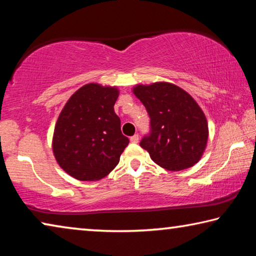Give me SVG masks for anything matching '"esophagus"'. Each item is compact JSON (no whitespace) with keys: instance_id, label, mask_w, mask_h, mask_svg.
Returning <instances> with one entry per match:
<instances>
[{"instance_id":"obj_1","label":"esophagus","mask_w":256,"mask_h":256,"mask_svg":"<svg viewBox=\"0 0 256 256\" xmlns=\"http://www.w3.org/2000/svg\"><path fill=\"white\" fill-rule=\"evenodd\" d=\"M130 141H131L132 144H138V134H134L133 136L130 138Z\"/></svg>"}]
</instances>
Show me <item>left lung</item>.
<instances>
[{"instance_id": "obj_1", "label": "left lung", "mask_w": 256, "mask_h": 256, "mask_svg": "<svg viewBox=\"0 0 256 256\" xmlns=\"http://www.w3.org/2000/svg\"><path fill=\"white\" fill-rule=\"evenodd\" d=\"M133 94L150 118L151 131L140 142L150 158L172 172L196 164L206 150L209 128L193 97L170 82L136 84Z\"/></svg>"}]
</instances>
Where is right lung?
<instances>
[{"label":"right lung","mask_w":256,"mask_h":256,"mask_svg":"<svg viewBox=\"0 0 256 256\" xmlns=\"http://www.w3.org/2000/svg\"><path fill=\"white\" fill-rule=\"evenodd\" d=\"M116 86L88 84L72 94L54 128V157L64 172L79 180H98L118 166L128 144L120 132L114 105Z\"/></svg>","instance_id":"1"}]
</instances>
